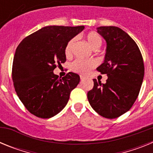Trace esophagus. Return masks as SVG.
Instances as JSON below:
<instances>
[{"label":"esophagus","mask_w":153,"mask_h":153,"mask_svg":"<svg viewBox=\"0 0 153 153\" xmlns=\"http://www.w3.org/2000/svg\"><path fill=\"white\" fill-rule=\"evenodd\" d=\"M83 79H85V76H84L80 75V79H81V80H83Z\"/></svg>","instance_id":"esophagus-1"}]
</instances>
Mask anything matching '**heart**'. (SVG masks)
Listing matches in <instances>:
<instances>
[{
  "mask_svg": "<svg viewBox=\"0 0 153 153\" xmlns=\"http://www.w3.org/2000/svg\"><path fill=\"white\" fill-rule=\"evenodd\" d=\"M86 39L89 45L90 46L92 49L94 51L97 50L102 45V39L98 33L95 32H90L86 35ZM75 43V38H73L67 43V46L65 47V54L66 56H70L72 54V50L74 44ZM96 66V62L94 60H74L71 65H70V69L76 73L79 74H86L93 69Z\"/></svg>",
  "mask_w": 153,
  "mask_h": 153,
  "instance_id": "1",
  "label": "heart"
}]
</instances>
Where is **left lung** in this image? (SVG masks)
<instances>
[{
  "label": "left lung",
  "instance_id": "obj_1",
  "mask_svg": "<svg viewBox=\"0 0 153 153\" xmlns=\"http://www.w3.org/2000/svg\"><path fill=\"white\" fill-rule=\"evenodd\" d=\"M97 30L106 42L104 61L97 70L108 79L106 83L93 79L87 98L99 115L117 118L129 111L139 95L144 76L143 56L136 42L122 29L109 26Z\"/></svg>",
  "mask_w": 153,
  "mask_h": 153
}]
</instances>
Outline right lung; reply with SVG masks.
Segmentation results:
<instances>
[{
    "mask_svg": "<svg viewBox=\"0 0 153 153\" xmlns=\"http://www.w3.org/2000/svg\"><path fill=\"white\" fill-rule=\"evenodd\" d=\"M84 26H47L25 37L16 50L12 67L15 91L28 111L49 119L66 106L79 76L70 72L59 78L53 74L66 61L67 43Z\"/></svg>",
    "mask_w": 153,
    "mask_h": 153,
    "instance_id": "obj_1",
    "label": "right lung"
}]
</instances>
